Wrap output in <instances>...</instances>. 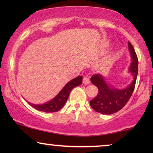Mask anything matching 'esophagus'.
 Segmentation results:
<instances>
[{"instance_id": "1", "label": "esophagus", "mask_w": 153, "mask_h": 153, "mask_svg": "<svg viewBox=\"0 0 153 153\" xmlns=\"http://www.w3.org/2000/svg\"><path fill=\"white\" fill-rule=\"evenodd\" d=\"M83 83H84L85 85L89 84V83H90V79H89V78H88V76H85L84 77H83Z\"/></svg>"}]
</instances>
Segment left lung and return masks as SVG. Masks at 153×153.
<instances>
[{"mask_svg":"<svg viewBox=\"0 0 153 153\" xmlns=\"http://www.w3.org/2000/svg\"><path fill=\"white\" fill-rule=\"evenodd\" d=\"M128 48L131 56V64L129 72L132 74L133 80L125 88L118 89L108 84L105 77L100 74H94L91 82L97 87V95L91 100L90 104L95 111L102 114L110 115L118 112L124 107L132 95L138 74V58L131 44L128 42Z\"/></svg>","mask_w":153,"mask_h":153,"instance_id":"1","label":"left lung"}]
</instances>
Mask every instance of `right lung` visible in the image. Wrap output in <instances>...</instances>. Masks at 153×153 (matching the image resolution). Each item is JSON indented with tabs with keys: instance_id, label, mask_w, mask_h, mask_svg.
I'll return each mask as SVG.
<instances>
[{
	"instance_id": "right-lung-1",
	"label": "right lung",
	"mask_w": 153,
	"mask_h": 153,
	"mask_svg": "<svg viewBox=\"0 0 153 153\" xmlns=\"http://www.w3.org/2000/svg\"><path fill=\"white\" fill-rule=\"evenodd\" d=\"M82 76H77L76 78L72 79L62 88V89L58 93L55 97L45 104H34L30 103V102H28V104L32 106L33 108H35V109L40 111L47 113L58 111L65 104L71 91L74 87L81 85L82 83Z\"/></svg>"
}]
</instances>
